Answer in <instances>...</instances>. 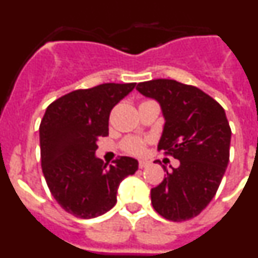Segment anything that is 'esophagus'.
Wrapping results in <instances>:
<instances>
[{
  "label": "esophagus",
  "instance_id": "esophagus-1",
  "mask_svg": "<svg viewBox=\"0 0 258 258\" xmlns=\"http://www.w3.org/2000/svg\"><path fill=\"white\" fill-rule=\"evenodd\" d=\"M149 161H146V160H141V161H138V166H140L141 169H142V168H146V166L149 165Z\"/></svg>",
  "mask_w": 258,
  "mask_h": 258
}]
</instances>
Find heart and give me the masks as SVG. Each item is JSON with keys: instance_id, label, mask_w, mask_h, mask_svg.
Listing matches in <instances>:
<instances>
[{"instance_id": "b5f03b06", "label": "heart", "mask_w": 258, "mask_h": 258, "mask_svg": "<svg viewBox=\"0 0 258 258\" xmlns=\"http://www.w3.org/2000/svg\"><path fill=\"white\" fill-rule=\"evenodd\" d=\"M146 102V101H145ZM149 140L140 138V137H127L122 141V149L125 152L132 155H142L146 149Z\"/></svg>"}]
</instances>
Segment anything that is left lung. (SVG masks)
<instances>
[{
    "label": "left lung",
    "instance_id": "left-lung-1",
    "mask_svg": "<svg viewBox=\"0 0 258 258\" xmlns=\"http://www.w3.org/2000/svg\"><path fill=\"white\" fill-rule=\"evenodd\" d=\"M141 94L160 103L165 117L159 151L179 160L151 188V203L161 217L179 222L194 218L216 195L229 164L231 129L225 109L211 95L175 80L137 85Z\"/></svg>",
    "mask_w": 258,
    "mask_h": 258
}]
</instances>
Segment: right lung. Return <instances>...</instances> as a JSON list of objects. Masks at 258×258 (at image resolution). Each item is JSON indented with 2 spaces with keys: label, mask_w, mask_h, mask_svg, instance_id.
<instances>
[{
  "label": "right lung",
  "mask_w": 258,
  "mask_h": 258,
  "mask_svg": "<svg viewBox=\"0 0 258 258\" xmlns=\"http://www.w3.org/2000/svg\"><path fill=\"white\" fill-rule=\"evenodd\" d=\"M136 83H107L77 89L46 108L40 124L41 168L47 187L67 213L94 218L116 204L120 182L134 174L138 161L120 156L107 166L95 157L97 141L108 136L111 109Z\"/></svg>",
  "instance_id": "right-lung-1"
}]
</instances>
